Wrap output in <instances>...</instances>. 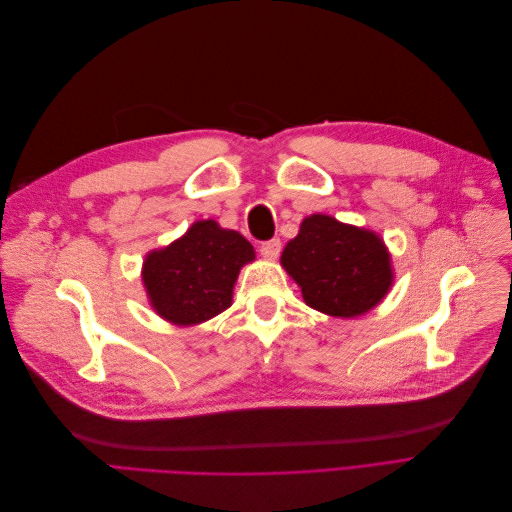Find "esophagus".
<instances>
[{
    "instance_id": "esophagus-1",
    "label": "esophagus",
    "mask_w": 512,
    "mask_h": 512,
    "mask_svg": "<svg viewBox=\"0 0 512 512\" xmlns=\"http://www.w3.org/2000/svg\"><path fill=\"white\" fill-rule=\"evenodd\" d=\"M280 252H282V241L280 239H271V241H265L260 245V254H262V258H267V260H275L277 256H280Z\"/></svg>"
}]
</instances>
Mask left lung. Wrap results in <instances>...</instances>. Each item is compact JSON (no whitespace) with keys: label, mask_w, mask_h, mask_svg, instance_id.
<instances>
[{"label":"left lung","mask_w":512,"mask_h":512,"mask_svg":"<svg viewBox=\"0 0 512 512\" xmlns=\"http://www.w3.org/2000/svg\"><path fill=\"white\" fill-rule=\"evenodd\" d=\"M303 301L322 314L354 318L376 307L393 284L391 254L376 232L309 215L282 252Z\"/></svg>","instance_id":"left-lung-1"}]
</instances>
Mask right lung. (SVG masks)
<instances>
[{
	"mask_svg": "<svg viewBox=\"0 0 512 512\" xmlns=\"http://www.w3.org/2000/svg\"><path fill=\"white\" fill-rule=\"evenodd\" d=\"M254 247L237 230L200 220L177 241L147 254L143 284L156 314L177 327L218 316L232 303L239 271Z\"/></svg>",
	"mask_w": 512,
	"mask_h": 512,
	"instance_id": "obj_1",
	"label": "right lung"
}]
</instances>
